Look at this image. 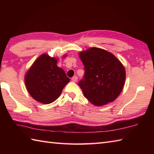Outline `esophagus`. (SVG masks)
Returning <instances> with one entry per match:
<instances>
[{
	"label": "esophagus",
	"mask_w": 154,
	"mask_h": 154,
	"mask_svg": "<svg viewBox=\"0 0 154 154\" xmlns=\"http://www.w3.org/2000/svg\"><path fill=\"white\" fill-rule=\"evenodd\" d=\"M71 81H73V82H77V76H74L71 78Z\"/></svg>",
	"instance_id": "obj_1"
}]
</instances>
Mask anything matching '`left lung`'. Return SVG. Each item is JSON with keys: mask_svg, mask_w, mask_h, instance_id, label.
<instances>
[{"mask_svg": "<svg viewBox=\"0 0 154 154\" xmlns=\"http://www.w3.org/2000/svg\"><path fill=\"white\" fill-rule=\"evenodd\" d=\"M79 55L85 67L83 79L79 82L84 97L95 106L112 102L125 83L122 63L112 54L98 48H91Z\"/></svg>", "mask_w": 154, "mask_h": 154, "instance_id": "1", "label": "left lung"}]
</instances>
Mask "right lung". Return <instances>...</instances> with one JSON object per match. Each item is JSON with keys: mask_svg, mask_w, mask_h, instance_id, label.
Listing matches in <instances>:
<instances>
[{"mask_svg": "<svg viewBox=\"0 0 154 154\" xmlns=\"http://www.w3.org/2000/svg\"><path fill=\"white\" fill-rule=\"evenodd\" d=\"M57 59L42 54L25 75V85L28 93L39 103H53L69 82L63 69L57 66Z\"/></svg>", "mask_w": 154, "mask_h": 154, "instance_id": "1", "label": "right lung"}]
</instances>
